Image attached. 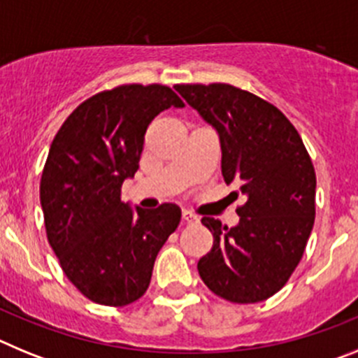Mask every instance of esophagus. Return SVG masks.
<instances>
[{"label":"esophagus","mask_w":358,"mask_h":358,"mask_svg":"<svg viewBox=\"0 0 358 358\" xmlns=\"http://www.w3.org/2000/svg\"><path fill=\"white\" fill-rule=\"evenodd\" d=\"M182 220H185V222H188V224H197L199 217H197V215L192 213V211L185 210V211H182Z\"/></svg>","instance_id":"34e87169"}]
</instances>
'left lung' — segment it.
Returning a JSON list of instances; mask_svg holds the SVG:
<instances>
[{
    "label": "left lung",
    "instance_id": "8db88e82",
    "mask_svg": "<svg viewBox=\"0 0 358 358\" xmlns=\"http://www.w3.org/2000/svg\"><path fill=\"white\" fill-rule=\"evenodd\" d=\"M176 91L217 131L226 185H236L240 222L202 224L213 248L199 260L202 281L231 303H258L289 281L315 218V172L292 123L273 103L229 84H181Z\"/></svg>",
    "mask_w": 358,
    "mask_h": 358
}]
</instances>
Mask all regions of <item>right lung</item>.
Wrapping results in <instances>:
<instances>
[{
	"mask_svg": "<svg viewBox=\"0 0 358 358\" xmlns=\"http://www.w3.org/2000/svg\"><path fill=\"white\" fill-rule=\"evenodd\" d=\"M182 106L166 85H120L87 98L53 138L41 177L46 235L68 280L98 305L140 299L181 222L172 202L132 210L120 194L140 169L148 123Z\"/></svg>",
	"mask_w": 358,
	"mask_h": 358,
	"instance_id": "add662e5",
	"label": "right lung"
}]
</instances>
